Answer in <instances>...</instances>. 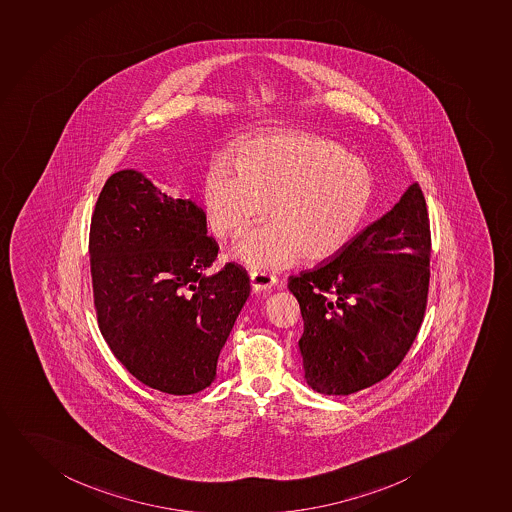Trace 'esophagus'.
<instances>
[{"instance_id": "esophagus-1", "label": "esophagus", "mask_w": 512, "mask_h": 512, "mask_svg": "<svg viewBox=\"0 0 512 512\" xmlns=\"http://www.w3.org/2000/svg\"><path fill=\"white\" fill-rule=\"evenodd\" d=\"M251 278V285L256 290H271L276 285V276L269 275V273H258V271H251L249 273Z\"/></svg>"}]
</instances>
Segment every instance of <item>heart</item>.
Segmentation results:
<instances>
[{"label": "heart", "instance_id": "obj_1", "mask_svg": "<svg viewBox=\"0 0 512 512\" xmlns=\"http://www.w3.org/2000/svg\"><path fill=\"white\" fill-rule=\"evenodd\" d=\"M234 173L214 163L202 182L210 227L227 239L264 214L263 226L244 232L232 258L268 271L334 258L356 237L371 205L369 168L322 136L281 131L251 140L231 158Z\"/></svg>", "mask_w": 512, "mask_h": 512}]
</instances>
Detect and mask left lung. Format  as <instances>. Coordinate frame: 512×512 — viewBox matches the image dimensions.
<instances>
[{"mask_svg":"<svg viewBox=\"0 0 512 512\" xmlns=\"http://www.w3.org/2000/svg\"><path fill=\"white\" fill-rule=\"evenodd\" d=\"M430 221L418 183L337 256L288 288L300 303L305 381L347 396L388 377L416 339L430 281Z\"/></svg>","mask_w":512,"mask_h":512,"instance_id":"obj_1","label":"left lung"}]
</instances>
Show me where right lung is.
<instances>
[{"label":"right lung","instance_id":"add662e5","mask_svg":"<svg viewBox=\"0 0 512 512\" xmlns=\"http://www.w3.org/2000/svg\"><path fill=\"white\" fill-rule=\"evenodd\" d=\"M217 251L194 200L175 199L133 168L108 178L89 236L97 322L116 359L148 388L182 396L216 379L251 293L239 264L209 273Z\"/></svg>","mask_w":512,"mask_h":512}]
</instances>
